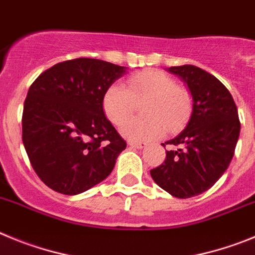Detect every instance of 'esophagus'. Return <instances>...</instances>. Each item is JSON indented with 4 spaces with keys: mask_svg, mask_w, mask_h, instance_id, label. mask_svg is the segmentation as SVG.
I'll return each mask as SVG.
<instances>
[{
    "mask_svg": "<svg viewBox=\"0 0 255 255\" xmlns=\"http://www.w3.org/2000/svg\"><path fill=\"white\" fill-rule=\"evenodd\" d=\"M128 146H130V147L133 148H138V150H141V148H144L146 146H147V143L146 142H128Z\"/></svg>",
    "mask_w": 255,
    "mask_h": 255,
    "instance_id": "esophagus-1",
    "label": "esophagus"
}]
</instances>
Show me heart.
<instances>
[{
    "label": "heart",
    "mask_w": 255,
    "mask_h": 255,
    "mask_svg": "<svg viewBox=\"0 0 255 255\" xmlns=\"http://www.w3.org/2000/svg\"><path fill=\"white\" fill-rule=\"evenodd\" d=\"M144 102V105L143 103ZM143 104L142 115L147 119H127L137 105ZM105 116L113 125L121 126V133L130 141L146 142L165 133V125L175 129L190 111L189 94L179 88L173 77L156 70L136 73L127 80V86L113 84L103 98Z\"/></svg>",
    "instance_id": "1"
}]
</instances>
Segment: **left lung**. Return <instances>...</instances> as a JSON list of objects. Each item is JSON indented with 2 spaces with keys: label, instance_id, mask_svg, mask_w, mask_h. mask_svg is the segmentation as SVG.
Listing matches in <instances>:
<instances>
[{
  "label": "left lung",
  "instance_id": "obj_1",
  "mask_svg": "<svg viewBox=\"0 0 255 255\" xmlns=\"http://www.w3.org/2000/svg\"><path fill=\"white\" fill-rule=\"evenodd\" d=\"M180 77L192 95V114L184 129L166 144V159L150 171L153 182L176 198L210 189L233 160L240 134L238 108L220 80L192 65L166 68ZM165 143H161L165 147Z\"/></svg>",
  "mask_w": 255,
  "mask_h": 255
}]
</instances>
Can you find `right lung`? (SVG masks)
Segmentation results:
<instances>
[{"instance_id": "1", "label": "right lung", "mask_w": 255, "mask_h": 255, "mask_svg": "<svg viewBox=\"0 0 255 255\" xmlns=\"http://www.w3.org/2000/svg\"><path fill=\"white\" fill-rule=\"evenodd\" d=\"M127 67L102 59L57 63L33 82L22 112L31 166L53 190L75 196L103 182L127 143L107 119L103 98Z\"/></svg>"}]
</instances>
